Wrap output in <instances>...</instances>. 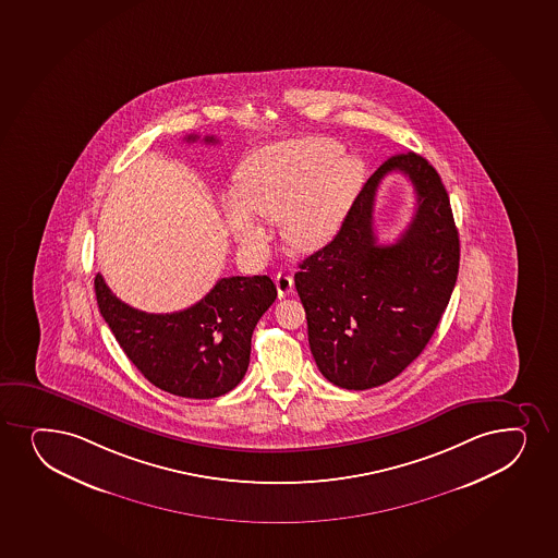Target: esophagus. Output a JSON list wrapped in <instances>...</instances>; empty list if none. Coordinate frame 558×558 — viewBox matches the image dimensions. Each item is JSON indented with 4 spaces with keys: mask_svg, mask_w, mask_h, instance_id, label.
<instances>
[{
    "mask_svg": "<svg viewBox=\"0 0 558 558\" xmlns=\"http://www.w3.org/2000/svg\"><path fill=\"white\" fill-rule=\"evenodd\" d=\"M276 287L279 298H284V295H289L290 292L294 290V279H292V276H289V274L279 271L276 277Z\"/></svg>",
    "mask_w": 558,
    "mask_h": 558,
    "instance_id": "obj_1",
    "label": "esophagus"
}]
</instances>
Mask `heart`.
<instances>
[{"mask_svg": "<svg viewBox=\"0 0 558 558\" xmlns=\"http://www.w3.org/2000/svg\"><path fill=\"white\" fill-rule=\"evenodd\" d=\"M363 180V163L327 137H303L260 148L240 166L236 203L227 227L247 251L264 250L266 232L255 218L277 223L292 250L316 251L339 231Z\"/></svg>", "mask_w": 558, "mask_h": 558, "instance_id": "heart-1", "label": "heart"}]
</instances>
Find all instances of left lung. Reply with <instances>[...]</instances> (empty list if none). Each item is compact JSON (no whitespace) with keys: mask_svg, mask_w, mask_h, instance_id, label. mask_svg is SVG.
I'll use <instances>...</instances> for the list:
<instances>
[{"mask_svg":"<svg viewBox=\"0 0 558 558\" xmlns=\"http://www.w3.org/2000/svg\"><path fill=\"white\" fill-rule=\"evenodd\" d=\"M389 172L411 179L417 206L403 236L379 245L373 201ZM458 268L460 238L441 177L418 154L391 156L366 180L333 240L294 276L324 378L348 391L397 378L436 331Z\"/></svg>","mask_w":558,"mask_h":558,"instance_id":"obj_1","label":"left lung"}]
</instances>
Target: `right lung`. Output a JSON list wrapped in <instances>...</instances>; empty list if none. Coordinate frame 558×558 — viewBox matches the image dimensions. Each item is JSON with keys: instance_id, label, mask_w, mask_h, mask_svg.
Here are the masks:
<instances>
[{"instance_id": "right-lung-1", "label": "right lung", "mask_w": 558, "mask_h": 558, "mask_svg": "<svg viewBox=\"0 0 558 558\" xmlns=\"http://www.w3.org/2000/svg\"><path fill=\"white\" fill-rule=\"evenodd\" d=\"M205 142L218 140L206 135ZM95 292L104 320L137 371L161 391L197 400L221 397L242 381L253 329L277 298L268 276L223 277L201 302L171 314L130 307L100 274Z\"/></svg>"}]
</instances>
